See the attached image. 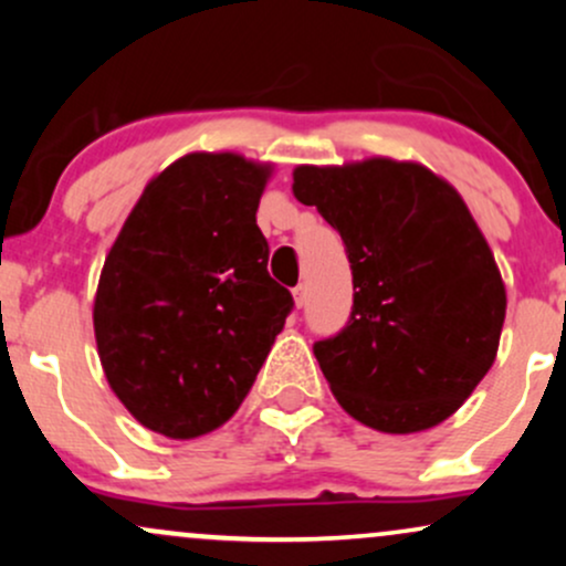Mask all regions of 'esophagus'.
<instances>
[{"mask_svg":"<svg viewBox=\"0 0 566 566\" xmlns=\"http://www.w3.org/2000/svg\"><path fill=\"white\" fill-rule=\"evenodd\" d=\"M292 297H295L297 308H303V305H305V284H297V287L292 290Z\"/></svg>","mask_w":566,"mask_h":566,"instance_id":"34e87169","label":"esophagus"}]
</instances>
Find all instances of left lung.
I'll list each match as a JSON object with an SVG mask.
<instances>
[{
  "label": "left lung",
  "mask_w": 566,
  "mask_h": 566,
  "mask_svg": "<svg viewBox=\"0 0 566 566\" xmlns=\"http://www.w3.org/2000/svg\"><path fill=\"white\" fill-rule=\"evenodd\" d=\"M292 193L346 244L354 308L314 343L337 405L382 433H418L458 412L490 373L505 284L463 197L418 161L301 165Z\"/></svg>",
  "instance_id": "8db88e82"
}]
</instances>
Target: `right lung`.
<instances>
[{"label":"right lung","mask_w":566,"mask_h":566,"mask_svg":"<svg viewBox=\"0 0 566 566\" xmlns=\"http://www.w3.org/2000/svg\"><path fill=\"white\" fill-rule=\"evenodd\" d=\"M274 167L193 151L148 180L97 282V356L148 431L197 439L250 394L292 308L258 205Z\"/></svg>","instance_id":"1"}]
</instances>
